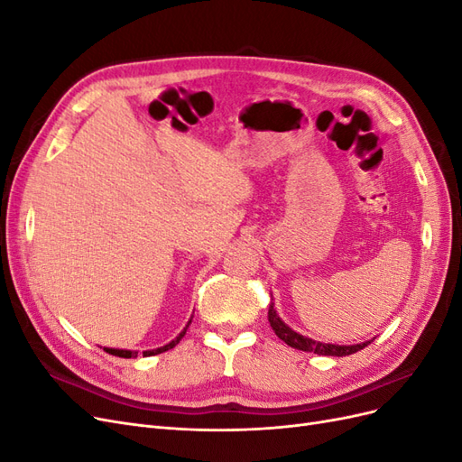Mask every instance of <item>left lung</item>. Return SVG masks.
Instances as JSON below:
<instances>
[{"mask_svg": "<svg viewBox=\"0 0 462 462\" xmlns=\"http://www.w3.org/2000/svg\"><path fill=\"white\" fill-rule=\"evenodd\" d=\"M268 319H270V326L275 331L277 337L282 339V341H285L289 346L299 348V351L321 355V356H346V355H353V353L360 351V348H365V346H368L372 343V341H365V343H356V345H333V343L314 341L310 337H306V335H300L292 328H289L285 321L279 318L277 310L273 309V302L270 304Z\"/></svg>", "mask_w": 462, "mask_h": 462, "instance_id": "obj_1", "label": "left lung"}]
</instances>
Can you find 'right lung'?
Returning <instances> with one entry per match:
<instances>
[{
  "label": "right lung",
  "mask_w": 462,
  "mask_h": 462,
  "mask_svg": "<svg viewBox=\"0 0 462 462\" xmlns=\"http://www.w3.org/2000/svg\"><path fill=\"white\" fill-rule=\"evenodd\" d=\"M190 321H192V318L189 319V324L183 328V331H180L173 341H170V343L163 345V346H158V348H150V351L143 353V356H153V355H160V353L170 351V348H173L180 339L185 337V333H187V329L190 326ZM104 351L109 353V355H114V356H119V358H136L138 356V351H127V348H109V346H104Z\"/></svg>",
  "instance_id": "right-lung-1"
}]
</instances>
